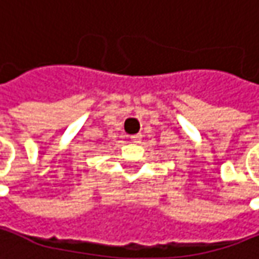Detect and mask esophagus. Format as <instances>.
<instances>
[{
    "mask_svg": "<svg viewBox=\"0 0 259 259\" xmlns=\"http://www.w3.org/2000/svg\"><path fill=\"white\" fill-rule=\"evenodd\" d=\"M141 139H143L141 134H134V136H131V141H133V143H140Z\"/></svg>",
    "mask_w": 259,
    "mask_h": 259,
    "instance_id": "obj_1",
    "label": "esophagus"
}]
</instances>
